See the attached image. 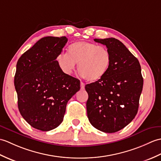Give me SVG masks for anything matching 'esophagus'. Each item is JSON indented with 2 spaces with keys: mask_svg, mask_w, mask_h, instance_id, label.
Returning <instances> with one entry per match:
<instances>
[{
  "mask_svg": "<svg viewBox=\"0 0 161 161\" xmlns=\"http://www.w3.org/2000/svg\"><path fill=\"white\" fill-rule=\"evenodd\" d=\"M80 89L81 90H84L85 89V84L83 83H82V82L80 83Z\"/></svg>",
  "mask_w": 161,
  "mask_h": 161,
  "instance_id": "1",
  "label": "esophagus"
}]
</instances>
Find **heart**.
Wrapping results in <instances>:
<instances>
[{"label": "heart", "instance_id": "1", "mask_svg": "<svg viewBox=\"0 0 161 161\" xmlns=\"http://www.w3.org/2000/svg\"><path fill=\"white\" fill-rule=\"evenodd\" d=\"M67 51V54L60 53L56 57L57 65L65 74H71L78 63L81 76L88 81L96 82L105 76L110 66V52L103 46L79 41L70 44Z\"/></svg>", "mask_w": 161, "mask_h": 161}]
</instances>
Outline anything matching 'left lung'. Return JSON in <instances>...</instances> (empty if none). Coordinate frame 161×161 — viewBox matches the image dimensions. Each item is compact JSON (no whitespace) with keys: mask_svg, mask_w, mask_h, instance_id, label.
<instances>
[{"mask_svg":"<svg viewBox=\"0 0 161 161\" xmlns=\"http://www.w3.org/2000/svg\"><path fill=\"white\" fill-rule=\"evenodd\" d=\"M105 45L112 60L101 80L85 85L88 119L96 129L114 133L131 122L138 112L143 78L138 59L114 38L94 39Z\"/></svg>","mask_w":161,"mask_h":161,"instance_id":"obj_1","label":"left lung"}]
</instances>
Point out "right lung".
Here are the masks:
<instances>
[{
  "mask_svg": "<svg viewBox=\"0 0 161 161\" xmlns=\"http://www.w3.org/2000/svg\"><path fill=\"white\" fill-rule=\"evenodd\" d=\"M65 36L42 38L20 57L14 86L23 119L35 129L47 131L63 122L69 100L80 90V80L64 74L56 61Z\"/></svg>",
  "mask_w": 161,
  "mask_h": 161,
  "instance_id": "obj_1",
  "label": "right lung"
}]
</instances>
